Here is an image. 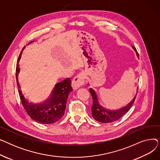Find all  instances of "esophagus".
Returning <instances> with one entry per match:
<instances>
[{"label":"esophagus","mask_w":160,"mask_h":160,"mask_svg":"<svg viewBox=\"0 0 160 160\" xmlns=\"http://www.w3.org/2000/svg\"><path fill=\"white\" fill-rule=\"evenodd\" d=\"M84 75L83 74H79L76 76L72 81V87L74 89H78L84 83Z\"/></svg>","instance_id":"obj_1"}]
</instances>
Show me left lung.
<instances>
[{"mask_svg": "<svg viewBox=\"0 0 160 160\" xmlns=\"http://www.w3.org/2000/svg\"><path fill=\"white\" fill-rule=\"evenodd\" d=\"M132 48L135 50L137 56H138V53L137 52L136 48L133 46H132ZM89 91L92 96V98H93V105L91 106L92 116H93V118L97 121L102 123L112 122L121 119L126 113H127L129 111L136 98V95L132 101L127 104V106L123 107L121 109H119V110H110L100 104L97 94L95 90H93L92 88H90Z\"/></svg>", "mask_w": 160, "mask_h": 160, "instance_id": "left-lung-1", "label": "left lung"}]
</instances>
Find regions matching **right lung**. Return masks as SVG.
Masks as SVG:
<instances>
[{
  "instance_id": "obj_1",
  "label": "right lung",
  "mask_w": 160,
  "mask_h": 160,
  "mask_svg": "<svg viewBox=\"0 0 160 160\" xmlns=\"http://www.w3.org/2000/svg\"><path fill=\"white\" fill-rule=\"evenodd\" d=\"M33 41H31L28 45L30 44ZM24 48L25 47L22 48L19 54L16 67L17 84H18V92L22 106L28 115L35 121L42 124L54 123L61 119L64 115L67 98L70 92L72 91L71 86V81L70 78H66L61 82L57 83L50 97L44 102L35 104L29 101L24 97L18 81V74L20 72L19 63L22 52Z\"/></svg>"
}]
</instances>
